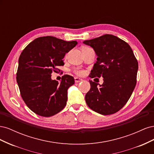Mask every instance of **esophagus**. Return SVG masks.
<instances>
[{
  "label": "esophagus",
  "instance_id": "1",
  "mask_svg": "<svg viewBox=\"0 0 154 154\" xmlns=\"http://www.w3.org/2000/svg\"><path fill=\"white\" fill-rule=\"evenodd\" d=\"M74 81H75L76 83H79V82H82L83 80H82V79L80 78L75 77V78H74Z\"/></svg>",
  "mask_w": 154,
  "mask_h": 154
}]
</instances>
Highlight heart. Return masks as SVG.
<instances>
[{
	"mask_svg": "<svg viewBox=\"0 0 154 154\" xmlns=\"http://www.w3.org/2000/svg\"><path fill=\"white\" fill-rule=\"evenodd\" d=\"M74 72H75L76 74H78V75H83L84 74V71H82V70H75Z\"/></svg>",
	"mask_w": 154,
	"mask_h": 154,
	"instance_id": "heart-1",
	"label": "heart"
}]
</instances>
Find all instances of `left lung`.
Wrapping results in <instances>:
<instances>
[{"label":"left lung","mask_w":154,"mask_h":154,"mask_svg":"<svg viewBox=\"0 0 154 154\" xmlns=\"http://www.w3.org/2000/svg\"><path fill=\"white\" fill-rule=\"evenodd\" d=\"M83 44L93 48L97 57L91 78H103L102 85L89 80L86 103L102 115L117 112L127 103L136 85L138 62L133 51L124 40L112 35L85 40Z\"/></svg>","instance_id":"8db88e82"}]
</instances>
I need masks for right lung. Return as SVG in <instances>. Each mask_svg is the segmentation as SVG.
<instances>
[{
  "label": "right lung",
  "mask_w": 154,
  "mask_h": 154,
  "mask_svg": "<svg viewBox=\"0 0 154 154\" xmlns=\"http://www.w3.org/2000/svg\"><path fill=\"white\" fill-rule=\"evenodd\" d=\"M77 44L76 41L47 36L36 38L23 50L18 59L17 82L23 100L35 114L50 117L66 106L67 90L74 79L66 74L59 83L51 79V73L64 65L65 55Z\"/></svg>",
  "instance_id": "1"
}]
</instances>
